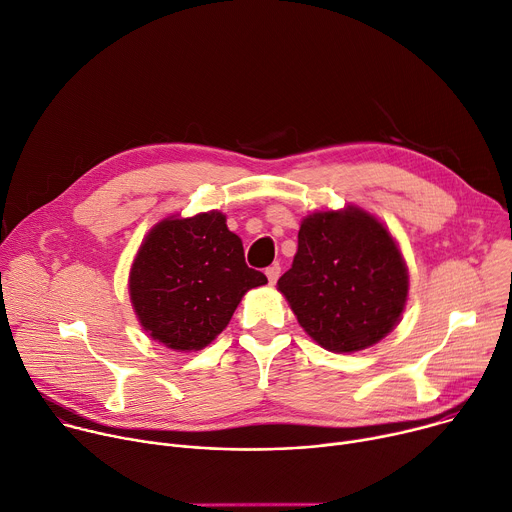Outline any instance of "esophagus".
Listing matches in <instances>:
<instances>
[{
    "instance_id": "esophagus-1",
    "label": "esophagus",
    "mask_w": 512,
    "mask_h": 512,
    "mask_svg": "<svg viewBox=\"0 0 512 512\" xmlns=\"http://www.w3.org/2000/svg\"><path fill=\"white\" fill-rule=\"evenodd\" d=\"M280 273H282L280 263H273V265H269V267L265 269V275H267V280H269L271 286L277 282V277H280Z\"/></svg>"
}]
</instances>
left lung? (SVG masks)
<instances>
[{
	"mask_svg": "<svg viewBox=\"0 0 512 512\" xmlns=\"http://www.w3.org/2000/svg\"><path fill=\"white\" fill-rule=\"evenodd\" d=\"M277 290L320 347L353 353L400 322L408 267L376 216L357 206L318 210L302 220L298 253Z\"/></svg>",
	"mask_w": 512,
	"mask_h": 512,
	"instance_id": "left-lung-1",
	"label": "left lung"
}]
</instances>
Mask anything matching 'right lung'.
Segmentation results:
<instances>
[{
	"mask_svg": "<svg viewBox=\"0 0 512 512\" xmlns=\"http://www.w3.org/2000/svg\"><path fill=\"white\" fill-rule=\"evenodd\" d=\"M267 277L245 263L243 241L218 210L157 222L128 277L132 308L153 341L200 351L230 322L243 296Z\"/></svg>",
	"mask_w": 512,
	"mask_h": 512,
	"instance_id": "obj_1",
	"label": "right lung"
}]
</instances>
